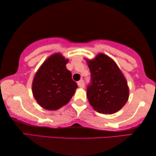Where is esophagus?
Segmentation results:
<instances>
[{"label": "esophagus", "instance_id": "1", "mask_svg": "<svg viewBox=\"0 0 156 156\" xmlns=\"http://www.w3.org/2000/svg\"><path fill=\"white\" fill-rule=\"evenodd\" d=\"M78 86H79L80 88H84L85 87V83H84V81L83 80H80L78 82Z\"/></svg>", "mask_w": 156, "mask_h": 156}]
</instances>
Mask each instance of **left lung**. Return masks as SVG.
<instances>
[{"label": "left lung", "instance_id": "8db88e82", "mask_svg": "<svg viewBox=\"0 0 156 156\" xmlns=\"http://www.w3.org/2000/svg\"><path fill=\"white\" fill-rule=\"evenodd\" d=\"M91 75L87 98L94 109L112 114L119 111L129 98L127 80L114 61L104 53L86 59Z\"/></svg>", "mask_w": 156, "mask_h": 156}]
</instances>
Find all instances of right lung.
Returning <instances> with one entry per match:
<instances>
[{
	"label": "right lung",
	"instance_id": "add662e5",
	"mask_svg": "<svg viewBox=\"0 0 156 156\" xmlns=\"http://www.w3.org/2000/svg\"><path fill=\"white\" fill-rule=\"evenodd\" d=\"M68 59L61 53L51 55L34 75L31 90L43 109L55 111L66 105L76 92L78 85L66 68Z\"/></svg>",
	"mask_w": 156,
	"mask_h": 156
}]
</instances>
